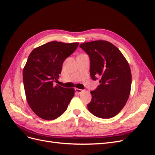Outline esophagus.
I'll return each mask as SVG.
<instances>
[{"label":"esophagus","instance_id":"esophagus-1","mask_svg":"<svg viewBox=\"0 0 155 155\" xmlns=\"http://www.w3.org/2000/svg\"><path fill=\"white\" fill-rule=\"evenodd\" d=\"M75 92H77L78 94H80L83 92V90H81V89H79V88H75Z\"/></svg>","mask_w":155,"mask_h":155}]
</instances>
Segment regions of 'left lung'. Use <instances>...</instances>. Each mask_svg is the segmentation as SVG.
Instances as JSON below:
<instances>
[{"label": "left lung", "instance_id": "8db88e82", "mask_svg": "<svg viewBox=\"0 0 155 155\" xmlns=\"http://www.w3.org/2000/svg\"><path fill=\"white\" fill-rule=\"evenodd\" d=\"M79 46L90 59L91 78H100V85L91 92L88 109L98 118H112L123 109L130 94L132 78L129 63L119 49L108 41H94Z\"/></svg>", "mask_w": 155, "mask_h": 155}]
</instances>
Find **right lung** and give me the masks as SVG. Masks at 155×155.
<instances>
[{
    "label": "right lung",
    "mask_w": 155,
    "mask_h": 155,
    "mask_svg": "<svg viewBox=\"0 0 155 155\" xmlns=\"http://www.w3.org/2000/svg\"><path fill=\"white\" fill-rule=\"evenodd\" d=\"M78 43L51 41L33 50L23 69L27 101L40 118L51 120L62 115L74 96V89L57 85L64 61L74 53Z\"/></svg>",
    "instance_id": "right-lung-1"
}]
</instances>
